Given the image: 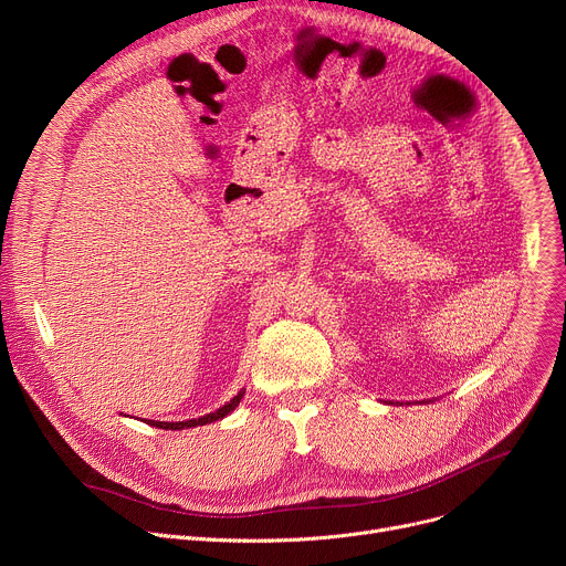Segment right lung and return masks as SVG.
I'll return each mask as SVG.
<instances>
[{"mask_svg":"<svg viewBox=\"0 0 566 566\" xmlns=\"http://www.w3.org/2000/svg\"><path fill=\"white\" fill-rule=\"evenodd\" d=\"M243 397V390H239L228 403H223L219 410H214V413H208L202 418H196V420H185V422H158V420H144L146 424L150 427H158V429H169V431H180V429H191V427H202V424H210V422H217V420H223L228 413H232V410L239 406Z\"/></svg>","mask_w":566,"mask_h":566,"instance_id":"add662e5","label":"right lung"}]
</instances>
